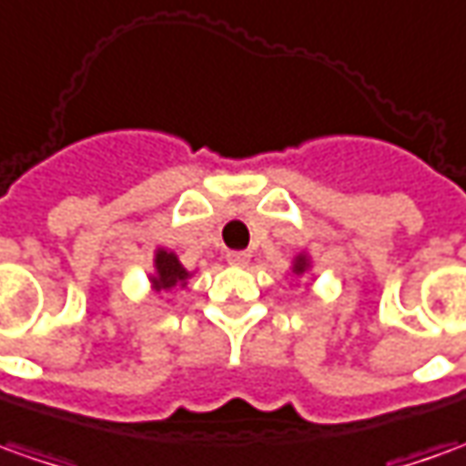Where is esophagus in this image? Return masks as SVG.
Returning a JSON list of instances; mask_svg holds the SVG:
<instances>
[{"instance_id": "obj_1", "label": "esophagus", "mask_w": 466, "mask_h": 466, "mask_svg": "<svg viewBox=\"0 0 466 466\" xmlns=\"http://www.w3.org/2000/svg\"><path fill=\"white\" fill-rule=\"evenodd\" d=\"M249 252H227V262L229 265H237V268H245V265H249Z\"/></svg>"}]
</instances>
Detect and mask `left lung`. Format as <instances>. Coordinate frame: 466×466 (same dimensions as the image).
<instances>
[{
    "instance_id": "left-lung-1",
    "label": "left lung",
    "mask_w": 466,
    "mask_h": 466,
    "mask_svg": "<svg viewBox=\"0 0 466 466\" xmlns=\"http://www.w3.org/2000/svg\"><path fill=\"white\" fill-rule=\"evenodd\" d=\"M309 268H311V259H309V255H299V258L293 259V273L296 275H303Z\"/></svg>"
}]
</instances>
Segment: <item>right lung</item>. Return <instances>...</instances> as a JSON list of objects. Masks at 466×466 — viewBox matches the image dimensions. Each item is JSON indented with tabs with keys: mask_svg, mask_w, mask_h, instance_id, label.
<instances>
[{
	"mask_svg": "<svg viewBox=\"0 0 466 466\" xmlns=\"http://www.w3.org/2000/svg\"><path fill=\"white\" fill-rule=\"evenodd\" d=\"M191 278V273L180 265V259L176 258V252H167V249H157L155 252V273L150 275V283L157 293H167L173 288H183L186 280Z\"/></svg>",
	"mask_w": 466,
	"mask_h": 466,
	"instance_id": "obj_1",
	"label": "right lung"
}]
</instances>
